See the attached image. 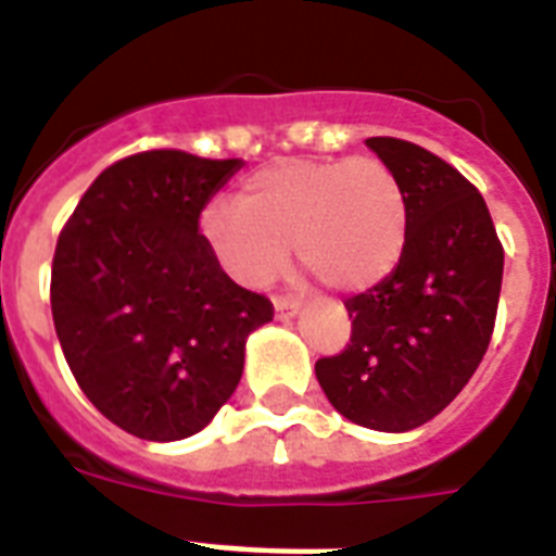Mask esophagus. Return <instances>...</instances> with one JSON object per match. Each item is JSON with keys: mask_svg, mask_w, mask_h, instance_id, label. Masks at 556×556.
Returning <instances> with one entry per match:
<instances>
[{"mask_svg": "<svg viewBox=\"0 0 556 556\" xmlns=\"http://www.w3.org/2000/svg\"><path fill=\"white\" fill-rule=\"evenodd\" d=\"M296 308H300V300H296V296H274V312H277L279 320L294 317Z\"/></svg>", "mask_w": 556, "mask_h": 556, "instance_id": "34e87169", "label": "esophagus"}]
</instances>
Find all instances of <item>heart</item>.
Listing matches in <instances>:
<instances>
[{"mask_svg":"<svg viewBox=\"0 0 556 556\" xmlns=\"http://www.w3.org/2000/svg\"><path fill=\"white\" fill-rule=\"evenodd\" d=\"M406 192L375 155L286 159L244 178L236 201H210L201 233L222 268L265 288L288 268L291 244L314 277L364 291L392 274L406 244Z\"/></svg>","mask_w":556,"mask_h":556,"instance_id":"b5f03b06","label":"heart"}]
</instances>
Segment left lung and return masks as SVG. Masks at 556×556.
<instances>
[{
    "label": "left lung",
    "instance_id": "8db88e82",
    "mask_svg": "<svg viewBox=\"0 0 556 556\" xmlns=\"http://www.w3.org/2000/svg\"><path fill=\"white\" fill-rule=\"evenodd\" d=\"M406 192V244L395 270L346 300L352 338L314 371L349 421L383 432L421 427L482 364L502 291L491 210L456 167L418 143L369 138Z\"/></svg>",
    "mask_w": 556,
    "mask_h": 556
}]
</instances>
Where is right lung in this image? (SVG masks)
I'll return each instance as SVG.
<instances>
[{
    "mask_svg": "<svg viewBox=\"0 0 556 556\" xmlns=\"http://www.w3.org/2000/svg\"><path fill=\"white\" fill-rule=\"evenodd\" d=\"M239 159L147 150L83 192L56 239L51 314L77 387L121 430H204L242 378L244 340L274 320L201 236V210Z\"/></svg>",
    "mask_w": 556,
    "mask_h": 556,
    "instance_id": "1",
    "label": "right lung"
}]
</instances>
